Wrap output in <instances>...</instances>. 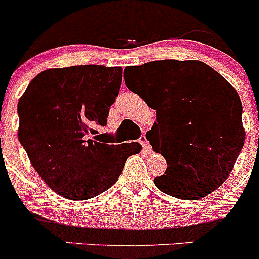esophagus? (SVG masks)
Returning <instances> with one entry per match:
<instances>
[{
    "instance_id": "esophagus-1",
    "label": "esophagus",
    "mask_w": 259,
    "mask_h": 259,
    "mask_svg": "<svg viewBox=\"0 0 259 259\" xmlns=\"http://www.w3.org/2000/svg\"><path fill=\"white\" fill-rule=\"evenodd\" d=\"M139 143H140V144L143 145V148H144L145 150L148 151V153H150V150H151V149H150V145H149L148 140H146V138H145V135H144V134H143L142 137L139 138Z\"/></svg>"
}]
</instances>
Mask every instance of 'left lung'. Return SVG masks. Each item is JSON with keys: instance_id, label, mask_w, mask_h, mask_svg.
<instances>
[{"instance_id": "obj_1", "label": "left lung", "mask_w": 259, "mask_h": 259, "mask_svg": "<svg viewBox=\"0 0 259 259\" xmlns=\"http://www.w3.org/2000/svg\"><path fill=\"white\" fill-rule=\"evenodd\" d=\"M125 83L156 121L146 133L168 163L154 179L161 192L185 200L218 189L231 174L245 139L242 103L236 89L198 60H161L126 67Z\"/></svg>"}]
</instances>
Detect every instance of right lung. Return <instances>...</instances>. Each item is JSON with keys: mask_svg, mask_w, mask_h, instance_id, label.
Returning <instances> with one entry per match:
<instances>
[{"mask_svg": "<svg viewBox=\"0 0 259 259\" xmlns=\"http://www.w3.org/2000/svg\"><path fill=\"white\" fill-rule=\"evenodd\" d=\"M121 67L101 65L40 72L18 100V140L31 165L61 197L86 200L108 190L139 143L106 144L94 127L105 125L119 94Z\"/></svg>", "mask_w": 259, "mask_h": 259, "instance_id": "obj_1", "label": "right lung"}]
</instances>
